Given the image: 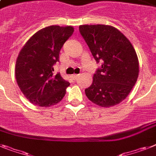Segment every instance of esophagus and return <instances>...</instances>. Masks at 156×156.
Segmentation results:
<instances>
[{"mask_svg": "<svg viewBox=\"0 0 156 156\" xmlns=\"http://www.w3.org/2000/svg\"><path fill=\"white\" fill-rule=\"evenodd\" d=\"M78 76H79V74H73V75H71V78L72 79H76Z\"/></svg>", "mask_w": 156, "mask_h": 156, "instance_id": "1", "label": "esophagus"}]
</instances>
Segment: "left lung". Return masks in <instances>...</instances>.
<instances>
[{
  "mask_svg": "<svg viewBox=\"0 0 156 156\" xmlns=\"http://www.w3.org/2000/svg\"><path fill=\"white\" fill-rule=\"evenodd\" d=\"M79 31L96 62L101 63L94 74L86 97L101 107L125 100L139 75V61L134 48L114 27L104 24L81 25Z\"/></svg>",
  "mask_w": 156,
  "mask_h": 156,
  "instance_id": "8db88e82",
  "label": "left lung"
}]
</instances>
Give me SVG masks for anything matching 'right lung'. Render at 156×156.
Listing matches in <instances>:
<instances>
[{
  "instance_id": "1",
  "label": "right lung",
  "mask_w": 156,
  "mask_h": 156,
  "mask_svg": "<svg viewBox=\"0 0 156 156\" xmlns=\"http://www.w3.org/2000/svg\"><path fill=\"white\" fill-rule=\"evenodd\" d=\"M73 32L71 26H49L34 34L20 52L16 78L23 95L32 104L48 107L65 96L70 83L59 73L54 74V65L59 62L60 50Z\"/></svg>"
}]
</instances>
